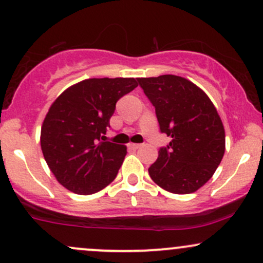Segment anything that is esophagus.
Masks as SVG:
<instances>
[{"label": "esophagus", "mask_w": 263, "mask_h": 263, "mask_svg": "<svg viewBox=\"0 0 263 263\" xmlns=\"http://www.w3.org/2000/svg\"><path fill=\"white\" fill-rule=\"evenodd\" d=\"M140 146H141L140 144H134V143H129V144H128V147H129V149H130V150H138Z\"/></svg>", "instance_id": "esophagus-1"}]
</instances>
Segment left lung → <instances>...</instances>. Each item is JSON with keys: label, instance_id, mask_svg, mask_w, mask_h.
Returning a JSON list of instances; mask_svg holds the SVG:
<instances>
[{"label": "left lung", "instance_id": "8db88e82", "mask_svg": "<svg viewBox=\"0 0 263 263\" xmlns=\"http://www.w3.org/2000/svg\"><path fill=\"white\" fill-rule=\"evenodd\" d=\"M155 107L161 133L171 138L149 167L155 184L191 194L209 181L225 154V129L208 94L179 76L138 78Z\"/></svg>", "mask_w": 263, "mask_h": 263}]
</instances>
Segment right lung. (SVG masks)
I'll return each instance as SVG.
<instances>
[{"mask_svg": "<svg viewBox=\"0 0 263 263\" xmlns=\"http://www.w3.org/2000/svg\"><path fill=\"white\" fill-rule=\"evenodd\" d=\"M138 87L134 78H90L52 103L41 128V147L61 185L90 195L116 179L126 146L104 140L116 103Z\"/></svg>", "mask_w": 263, "mask_h": 263, "instance_id": "1", "label": "right lung"}]
</instances>
